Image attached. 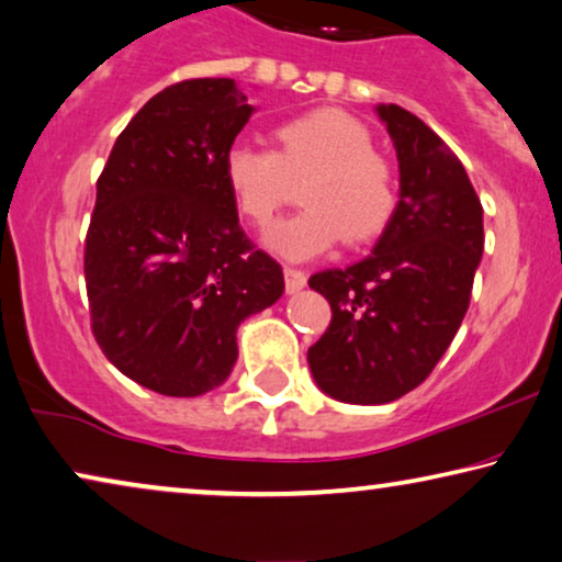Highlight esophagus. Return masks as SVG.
<instances>
[{
  "mask_svg": "<svg viewBox=\"0 0 562 562\" xmlns=\"http://www.w3.org/2000/svg\"><path fill=\"white\" fill-rule=\"evenodd\" d=\"M307 284V278L305 272L300 270H292V267H284V288H288L290 295H295V292H300Z\"/></svg>",
  "mask_w": 562,
  "mask_h": 562,
  "instance_id": "1",
  "label": "esophagus"
}]
</instances>
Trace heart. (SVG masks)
Instances as JSON below:
<instances>
[{
	"instance_id": "1",
	"label": "heart",
	"mask_w": 562,
	"mask_h": 562,
	"mask_svg": "<svg viewBox=\"0 0 562 562\" xmlns=\"http://www.w3.org/2000/svg\"><path fill=\"white\" fill-rule=\"evenodd\" d=\"M278 149L234 145L224 157V183L236 209L255 226H270L305 180L307 209L284 218L267 247L290 262H305L341 239L363 244L392 218L397 193L390 162L371 149V134L341 109H313L274 126Z\"/></svg>"
}]
</instances>
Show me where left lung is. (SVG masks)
<instances>
[{"label":"left lung","mask_w":562,"mask_h":562,"mask_svg":"<svg viewBox=\"0 0 562 562\" xmlns=\"http://www.w3.org/2000/svg\"><path fill=\"white\" fill-rule=\"evenodd\" d=\"M400 162V201L369 257L313 274L330 326L307 349L315 384L386 405L423 384L461 328L484 255V209L461 160L423 120L379 104Z\"/></svg>","instance_id":"1"}]
</instances>
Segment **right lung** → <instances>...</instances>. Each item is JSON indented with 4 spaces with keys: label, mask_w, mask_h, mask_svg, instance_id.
<instances>
[{
    "label": "right lung",
    "mask_w": 562,
    "mask_h": 562,
    "mask_svg": "<svg viewBox=\"0 0 562 562\" xmlns=\"http://www.w3.org/2000/svg\"><path fill=\"white\" fill-rule=\"evenodd\" d=\"M251 112L234 78L168 86L116 137L97 183L83 255L93 336L124 376L168 397L224 384L236 328L284 292L224 183Z\"/></svg>",
    "instance_id": "obj_1"
}]
</instances>
